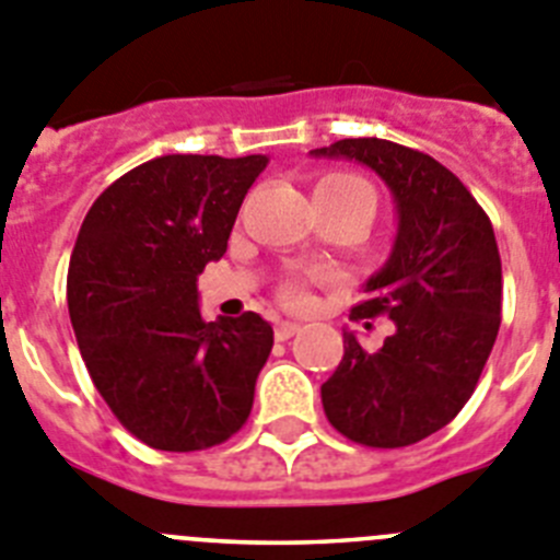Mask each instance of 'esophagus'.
I'll return each mask as SVG.
<instances>
[{
	"label": "esophagus",
	"mask_w": 560,
	"mask_h": 560,
	"mask_svg": "<svg viewBox=\"0 0 560 560\" xmlns=\"http://www.w3.org/2000/svg\"><path fill=\"white\" fill-rule=\"evenodd\" d=\"M296 330H300V325H296V323H277L275 325V339L285 341V339H291Z\"/></svg>",
	"instance_id": "esophagus-1"
}]
</instances>
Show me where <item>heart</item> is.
<instances>
[{"label":"heart","instance_id":"obj_1","mask_svg":"<svg viewBox=\"0 0 560 560\" xmlns=\"http://www.w3.org/2000/svg\"><path fill=\"white\" fill-rule=\"evenodd\" d=\"M314 196L316 199L334 201V205H355L368 212V215H373L375 210L373 187L364 179H359V176H353V173H325L323 179L316 182ZM280 303L289 305V308H305V305L311 303V296L303 280H296L294 277V280L283 283V289H280Z\"/></svg>","mask_w":560,"mask_h":560}]
</instances>
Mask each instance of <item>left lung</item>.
<instances>
[{
    "label": "left lung",
    "instance_id": "8db88e82",
    "mask_svg": "<svg viewBox=\"0 0 560 560\" xmlns=\"http://www.w3.org/2000/svg\"><path fill=\"white\" fill-rule=\"evenodd\" d=\"M311 153L373 167L398 207L393 255L350 311L389 316L393 334L368 353L345 330V355L323 384L325 415L361 446H412L457 418L497 341L502 260L491 219L448 167L415 148L359 137Z\"/></svg>",
    "mask_w": 560,
    "mask_h": 560
}]
</instances>
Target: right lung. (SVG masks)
I'll return each instance as SVG.
<instances>
[{
  "label": "right lung",
  "instance_id": "1",
  "mask_svg": "<svg viewBox=\"0 0 560 560\" xmlns=\"http://www.w3.org/2000/svg\"><path fill=\"white\" fill-rule=\"evenodd\" d=\"M266 156L167 153L108 185L78 232L69 319L114 418L160 452H201L244 427L275 330L255 311L205 323L196 277L226 252Z\"/></svg>",
  "mask_w": 560,
  "mask_h": 560
}]
</instances>
